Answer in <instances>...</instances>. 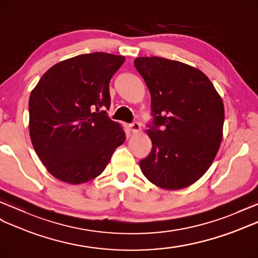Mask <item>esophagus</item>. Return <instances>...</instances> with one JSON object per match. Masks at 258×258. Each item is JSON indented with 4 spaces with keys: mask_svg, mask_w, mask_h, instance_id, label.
I'll return each mask as SVG.
<instances>
[{
    "mask_svg": "<svg viewBox=\"0 0 258 258\" xmlns=\"http://www.w3.org/2000/svg\"><path fill=\"white\" fill-rule=\"evenodd\" d=\"M129 128H130V130L133 131V133H138V131L140 130V123L138 122V121H134V122H131L130 124H129Z\"/></svg>",
    "mask_w": 258,
    "mask_h": 258,
    "instance_id": "1",
    "label": "esophagus"
}]
</instances>
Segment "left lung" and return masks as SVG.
<instances>
[{
  "mask_svg": "<svg viewBox=\"0 0 258 258\" xmlns=\"http://www.w3.org/2000/svg\"><path fill=\"white\" fill-rule=\"evenodd\" d=\"M135 67L151 94L150 154L140 161L151 183L165 189L194 184L215 160L222 140L224 106L196 68L160 56H139Z\"/></svg>",
  "mask_w": 258,
  "mask_h": 258,
  "instance_id": "left-lung-1",
  "label": "left lung"
}]
</instances>
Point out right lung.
<instances>
[{
  "instance_id": "add662e5",
  "label": "right lung",
  "mask_w": 258,
  "mask_h": 258,
  "mask_svg": "<svg viewBox=\"0 0 258 258\" xmlns=\"http://www.w3.org/2000/svg\"><path fill=\"white\" fill-rule=\"evenodd\" d=\"M124 58L105 52L61 61L42 75L29 97V135L50 174L69 184L102 174L125 140L112 121L109 82Z\"/></svg>"
}]
</instances>
